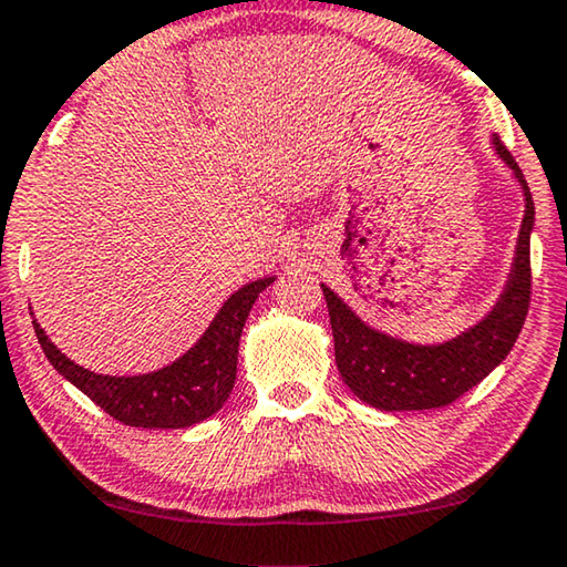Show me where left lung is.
<instances>
[{
    "mask_svg": "<svg viewBox=\"0 0 567 567\" xmlns=\"http://www.w3.org/2000/svg\"><path fill=\"white\" fill-rule=\"evenodd\" d=\"M493 143L519 179L526 210L519 244H516L512 280L485 321L440 347L405 344V341L390 339L364 326L329 287L321 285L326 306H329L341 378L360 401L374 405V409L426 411L450 405L483 378H488V372L506 360L514 341L519 339L532 300L529 234L534 226V203L512 151L498 138Z\"/></svg>",
    "mask_w": 567,
    "mask_h": 567,
    "instance_id": "obj_1",
    "label": "left lung"
}]
</instances>
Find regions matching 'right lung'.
Segmentation results:
<instances>
[{
  "instance_id": "add662e5",
  "label": "right lung",
  "mask_w": 567,
  "mask_h": 567,
  "mask_svg": "<svg viewBox=\"0 0 567 567\" xmlns=\"http://www.w3.org/2000/svg\"><path fill=\"white\" fill-rule=\"evenodd\" d=\"M272 282L275 277H265L230 295L210 329L185 357L164 370L138 374V378H110V374L84 370L66 360L33 321L35 337L53 370L74 382L115 421L143 429H185L200 424L226 403L236 382L238 339H241L244 323L259 292Z\"/></svg>"
}]
</instances>
